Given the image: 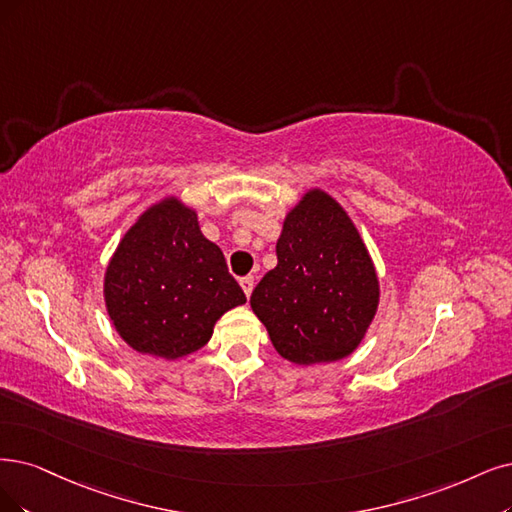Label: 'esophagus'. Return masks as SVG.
<instances>
[{
  "label": "esophagus",
  "mask_w": 512,
  "mask_h": 512,
  "mask_svg": "<svg viewBox=\"0 0 512 512\" xmlns=\"http://www.w3.org/2000/svg\"><path fill=\"white\" fill-rule=\"evenodd\" d=\"M240 287H242V291H244V295H246V297H251L253 287H255V278H253V276H244V278H240Z\"/></svg>",
  "instance_id": "34e87169"
}]
</instances>
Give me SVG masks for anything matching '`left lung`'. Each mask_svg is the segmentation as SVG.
I'll use <instances>...</instances> for the list:
<instances>
[{"mask_svg": "<svg viewBox=\"0 0 512 512\" xmlns=\"http://www.w3.org/2000/svg\"><path fill=\"white\" fill-rule=\"evenodd\" d=\"M276 255L251 308L278 354L297 365L352 354L375 316L380 282L344 208L312 189L287 215Z\"/></svg>", "mask_w": 512, "mask_h": 512, "instance_id": "obj_1", "label": "left lung"}]
</instances>
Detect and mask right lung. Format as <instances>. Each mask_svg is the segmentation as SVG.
<instances>
[{"instance_id":"add662e5","label":"right lung","mask_w":512,"mask_h":512,"mask_svg":"<svg viewBox=\"0 0 512 512\" xmlns=\"http://www.w3.org/2000/svg\"><path fill=\"white\" fill-rule=\"evenodd\" d=\"M246 297L192 208L168 198L122 238L105 274V304L124 342L143 354H192L223 312Z\"/></svg>"}]
</instances>
